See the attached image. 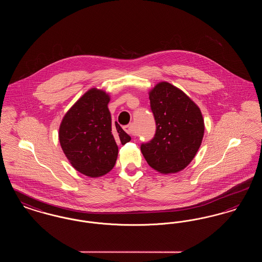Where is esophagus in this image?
<instances>
[{"mask_svg":"<svg viewBox=\"0 0 262 262\" xmlns=\"http://www.w3.org/2000/svg\"><path fill=\"white\" fill-rule=\"evenodd\" d=\"M125 130L126 134H128V135H130V136H137L136 129H135V125H133V124L125 125Z\"/></svg>","mask_w":262,"mask_h":262,"instance_id":"34e87169","label":"esophagus"}]
</instances>
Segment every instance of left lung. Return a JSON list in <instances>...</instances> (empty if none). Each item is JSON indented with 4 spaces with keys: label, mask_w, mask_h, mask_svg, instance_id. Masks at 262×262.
I'll return each mask as SVG.
<instances>
[{
    "label": "left lung",
    "mask_w": 262,
    "mask_h": 262,
    "mask_svg": "<svg viewBox=\"0 0 262 262\" xmlns=\"http://www.w3.org/2000/svg\"><path fill=\"white\" fill-rule=\"evenodd\" d=\"M154 115V137L140 145L151 168L162 173L185 169L199 151L204 135V121L198 105L169 82H159L149 92Z\"/></svg>",
    "instance_id": "obj_1"
}]
</instances>
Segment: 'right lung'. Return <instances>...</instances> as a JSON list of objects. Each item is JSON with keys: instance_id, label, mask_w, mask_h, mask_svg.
Listing matches in <instances>:
<instances>
[{"instance_id": "1", "label": "right lung", "mask_w": 262, "mask_h": 262, "mask_svg": "<svg viewBox=\"0 0 262 262\" xmlns=\"http://www.w3.org/2000/svg\"><path fill=\"white\" fill-rule=\"evenodd\" d=\"M109 95L88 90L67 112L59 129L62 151L76 171L91 178L109 173L117 161L118 143L130 140L117 122L112 124Z\"/></svg>"}]
</instances>
